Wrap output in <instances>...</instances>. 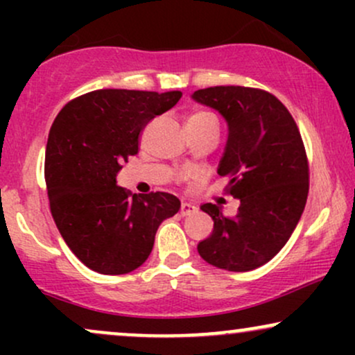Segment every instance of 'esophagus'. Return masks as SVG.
I'll use <instances>...</instances> for the list:
<instances>
[{
	"instance_id": "obj_1",
	"label": "esophagus",
	"mask_w": 355,
	"mask_h": 355,
	"mask_svg": "<svg viewBox=\"0 0 355 355\" xmlns=\"http://www.w3.org/2000/svg\"><path fill=\"white\" fill-rule=\"evenodd\" d=\"M203 173H205V172H203V170H200V172L195 173V178H202V177H203Z\"/></svg>"
}]
</instances>
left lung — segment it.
<instances>
[{"mask_svg": "<svg viewBox=\"0 0 355 355\" xmlns=\"http://www.w3.org/2000/svg\"><path fill=\"white\" fill-rule=\"evenodd\" d=\"M164 105V93L96 89L70 101L51 125L44 180L53 220L73 254L98 274L140 267L158 227L180 210L172 193L116 183L121 164L138 153L141 130L170 110Z\"/></svg>", "mask_w": 355, "mask_h": 355, "instance_id": "8db88e82", "label": "left lung"}]
</instances>
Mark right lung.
<instances>
[{"mask_svg": "<svg viewBox=\"0 0 355 355\" xmlns=\"http://www.w3.org/2000/svg\"><path fill=\"white\" fill-rule=\"evenodd\" d=\"M217 110L229 126L218 175H230V210L203 205L214 230L198 243L205 262L247 272L274 259L302 215L309 165L294 118L270 93L245 87H214L191 95Z\"/></svg>", "mask_w": 355, "mask_h": 355, "instance_id": "1", "label": "right lung"}]
</instances>
